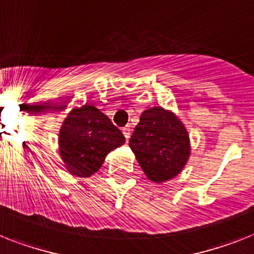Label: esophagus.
<instances>
[{"label": "esophagus", "instance_id": "1", "mask_svg": "<svg viewBox=\"0 0 254 254\" xmlns=\"http://www.w3.org/2000/svg\"><path fill=\"white\" fill-rule=\"evenodd\" d=\"M131 131H132V129L129 128V126H127V127H125V128L122 129L123 135H125V137H126V140H127V141H128V139L131 137Z\"/></svg>", "mask_w": 254, "mask_h": 254}]
</instances>
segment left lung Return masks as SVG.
I'll return each mask as SVG.
<instances>
[{
  "label": "left lung",
  "instance_id": "1",
  "mask_svg": "<svg viewBox=\"0 0 254 254\" xmlns=\"http://www.w3.org/2000/svg\"><path fill=\"white\" fill-rule=\"evenodd\" d=\"M129 148L153 183L174 179L182 173L190 156L186 126L175 113L161 106L141 113L129 139Z\"/></svg>",
  "mask_w": 254,
  "mask_h": 254
}]
</instances>
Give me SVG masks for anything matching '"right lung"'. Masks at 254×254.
Returning <instances> with one entry per match:
<instances>
[{
  "label": "right lung",
  "mask_w": 254,
  "mask_h": 254,
  "mask_svg": "<svg viewBox=\"0 0 254 254\" xmlns=\"http://www.w3.org/2000/svg\"><path fill=\"white\" fill-rule=\"evenodd\" d=\"M125 142L121 129L93 105L72 109L58 133V149L64 167L79 178L97 173L109 153Z\"/></svg>",
  "instance_id": "right-lung-1"
}]
</instances>
